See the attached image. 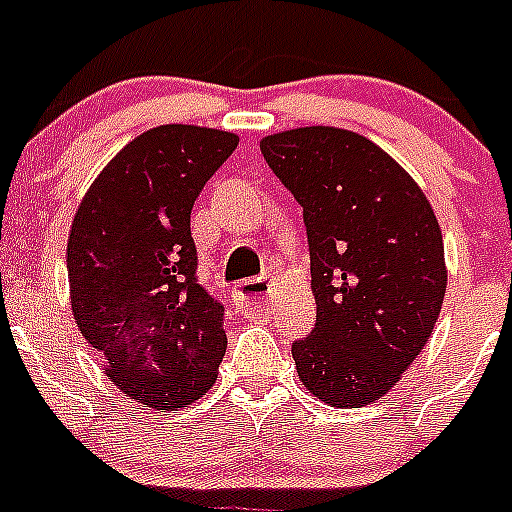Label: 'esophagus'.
<instances>
[{
  "instance_id": "obj_1",
  "label": "esophagus",
  "mask_w": 512,
  "mask_h": 512,
  "mask_svg": "<svg viewBox=\"0 0 512 512\" xmlns=\"http://www.w3.org/2000/svg\"><path fill=\"white\" fill-rule=\"evenodd\" d=\"M271 295L269 279H246L235 287V300L246 312H261L266 305V297Z\"/></svg>"
}]
</instances>
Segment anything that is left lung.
Returning a JSON list of instances; mask_svg holds the SVG:
<instances>
[{
	"mask_svg": "<svg viewBox=\"0 0 512 512\" xmlns=\"http://www.w3.org/2000/svg\"><path fill=\"white\" fill-rule=\"evenodd\" d=\"M302 205L315 330L292 346L297 377L333 408L379 400L418 359L449 269L431 202L387 151L354 130L310 125L261 138Z\"/></svg>",
	"mask_w": 512,
	"mask_h": 512,
	"instance_id": "obj_1",
	"label": "left lung"
}]
</instances>
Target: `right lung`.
I'll return each instance as SVG.
<instances>
[{"label": "right lung", "instance_id": "add662e5", "mask_svg": "<svg viewBox=\"0 0 512 512\" xmlns=\"http://www.w3.org/2000/svg\"><path fill=\"white\" fill-rule=\"evenodd\" d=\"M238 135L158 125L104 166L66 246L71 312L125 397L169 413L200 400L225 356L223 305L194 279L189 215Z\"/></svg>", "mask_w": 512, "mask_h": 512}]
</instances>
